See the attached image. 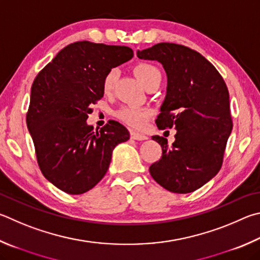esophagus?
<instances>
[{"label": "esophagus", "mask_w": 260, "mask_h": 260, "mask_svg": "<svg viewBox=\"0 0 260 260\" xmlns=\"http://www.w3.org/2000/svg\"><path fill=\"white\" fill-rule=\"evenodd\" d=\"M131 138L133 139V140H136V141H144V140H148V136L136 133V132H134V131L131 132Z\"/></svg>", "instance_id": "34e87169"}]
</instances>
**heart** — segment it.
I'll return each mask as SVG.
<instances>
[{
	"instance_id": "1",
	"label": "heart",
	"mask_w": 260,
	"mask_h": 260,
	"mask_svg": "<svg viewBox=\"0 0 260 260\" xmlns=\"http://www.w3.org/2000/svg\"><path fill=\"white\" fill-rule=\"evenodd\" d=\"M135 74L138 75L140 81L146 87L149 84L153 83L157 79H161V74L154 64L149 62H142L136 66L134 69ZM118 78V69L112 68L106 74L103 78V91L110 92L114 88ZM149 111L144 110L139 107H124L117 111V117L126 124L133 127H142L149 117Z\"/></svg>"
}]
</instances>
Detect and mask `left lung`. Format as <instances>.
Masks as SVG:
<instances>
[{
    "label": "left lung",
    "mask_w": 260,
    "mask_h": 260,
    "mask_svg": "<svg viewBox=\"0 0 260 260\" xmlns=\"http://www.w3.org/2000/svg\"><path fill=\"white\" fill-rule=\"evenodd\" d=\"M155 60L167 75V92L155 122L174 127L175 142L154 135L162 155L149 168L155 182L173 193H190L217 175L232 132L229 89L223 77L199 52L174 43L138 51Z\"/></svg>",
    "instance_id": "1"
}]
</instances>
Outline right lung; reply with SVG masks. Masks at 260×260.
Wrapping results in <instances>:
<instances>
[{"label":"right lung","instance_id":"obj_1","mask_svg":"<svg viewBox=\"0 0 260 260\" xmlns=\"http://www.w3.org/2000/svg\"><path fill=\"white\" fill-rule=\"evenodd\" d=\"M128 46L75 42L61 50L34 79L26 116L41 172L68 194H83L101 181L112 151L129 140L118 121L100 131L87 124L89 106L103 98V78L133 58Z\"/></svg>","mask_w":260,"mask_h":260}]
</instances>
